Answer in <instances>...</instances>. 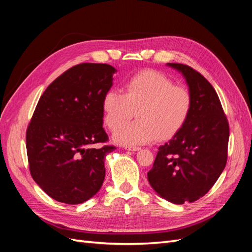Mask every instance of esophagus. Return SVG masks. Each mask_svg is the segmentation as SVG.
<instances>
[{"label": "esophagus", "mask_w": 252, "mask_h": 252, "mask_svg": "<svg viewBox=\"0 0 252 252\" xmlns=\"http://www.w3.org/2000/svg\"><path fill=\"white\" fill-rule=\"evenodd\" d=\"M125 149L129 150V151H138L141 148L140 147H135V146H125Z\"/></svg>", "instance_id": "1"}]
</instances>
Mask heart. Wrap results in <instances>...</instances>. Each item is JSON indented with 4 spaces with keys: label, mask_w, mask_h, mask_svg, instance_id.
I'll list each match as a JSON object with an SVG mask.
<instances>
[{
    "label": "heart",
    "mask_w": 252,
    "mask_h": 252,
    "mask_svg": "<svg viewBox=\"0 0 252 252\" xmlns=\"http://www.w3.org/2000/svg\"><path fill=\"white\" fill-rule=\"evenodd\" d=\"M191 104V95L185 87L174 85L168 77L154 70L129 78L124 94L111 89L103 97L106 124L110 129L118 127L113 139L124 145H143L157 138H172L185 125ZM135 111L138 120L125 125Z\"/></svg>",
    "instance_id": "b5f03b06"
}]
</instances>
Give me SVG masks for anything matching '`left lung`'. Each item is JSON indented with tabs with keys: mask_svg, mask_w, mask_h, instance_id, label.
<instances>
[{
	"mask_svg": "<svg viewBox=\"0 0 252 252\" xmlns=\"http://www.w3.org/2000/svg\"><path fill=\"white\" fill-rule=\"evenodd\" d=\"M167 66L184 77L191 110L181 130L158 147L147 177L163 199L192 203L209 191L225 168L229 125L215 88L200 72L178 63Z\"/></svg>",
	"mask_w": 252,
	"mask_h": 252,
	"instance_id": "obj_1",
	"label": "left lung"
}]
</instances>
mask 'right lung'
I'll list each match as a JSON object with an SVG mask.
<instances>
[{
  "instance_id": "1",
  "label": "right lung",
  "mask_w": 252,
  "mask_h": 252,
  "mask_svg": "<svg viewBox=\"0 0 252 252\" xmlns=\"http://www.w3.org/2000/svg\"><path fill=\"white\" fill-rule=\"evenodd\" d=\"M114 67L83 63L61 74L44 91L26 132L29 169L50 197L81 204L101 189L105 158L114 146L103 128V97Z\"/></svg>"
}]
</instances>
